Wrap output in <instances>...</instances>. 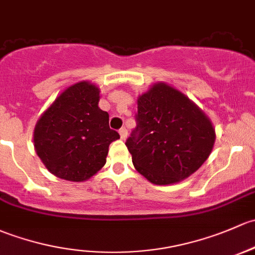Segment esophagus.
I'll use <instances>...</instances> for the list:
<instances>
[{
  "instance_id": "esophagus-1",
  "label": "esophagus",
  "mask_w": 255,
  "mask_h": 255,
  "mask_svg": "<svg viewBox=\"0 0 255 255\" xmlns=\"http://www.w3.org/2000/svg\"><path fill=\"white\" fill-rule=\"evenodd\" d=\"M119 132H120V136H121V139H126V138H127L128 132H127V129H126L125 127L121 128V129L119 130Z\"/></svg>"
}]
</instances>
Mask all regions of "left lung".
Listing matches in <instances>:
<instances>
[{"label": "left lung", "instance_id": "left-lung-1", "mask_svg": "<svg viewBox=\"0 0 255 255\" xmlns=\"http://www.w3.org/2000/svg\"><path fill=\"white\" fill-rule=\"evenodd\" d=\"M136 127L126 141L135 170L159 186L177 183L209 157L215 129L184 94L155 83L138 98Z\"/></svg>", "mask_w": 255, "mask_h": 255}]
</instances>
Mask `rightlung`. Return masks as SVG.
<instances>
[{
	"label": "right lung",
	"mask_w": 255,
	"mask_h": 255,
	"mask_svg": "<svg viewBox=\"0 0 255 255\" xmlns=\"http://www.w3.org/2000/svg\"><path fill=\"white\" fill-rule=\"evenodd\" d=\"M100 90L89 82L67 88L41 115L34 148L47 170L72 182L89 179L106 163L109 145L120 138L99 107Z\"/></svg>",
	"instance_id": "add662e5"
}]
</instances>
